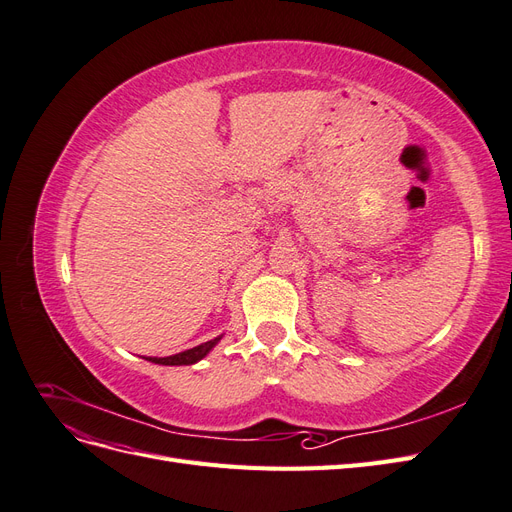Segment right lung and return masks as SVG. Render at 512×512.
I'll use <instances>...</instances> for the list:
<instances>
[{
	"label": "right lung",
	"instance_id": "right-lung-1",
	"mask_svg": "<svg viewBox=\"0 0 512 512\" xmlns=\"http://www.w3.org/2000/svg\"><path fill=\"white\" fill-rule=\"evenodd\" d=\"M220 342V337H215V339H211V342H205V344H200V346H196V348H190V350H185V352H179V354H173V356H164V359H158V356H149L147 361H151V363H158V365H194L196 361H200L203 359V356H207V352Z\"/></svg>",
	"mask_w": 512,
	"mask_h": 512
}]
</instances>
